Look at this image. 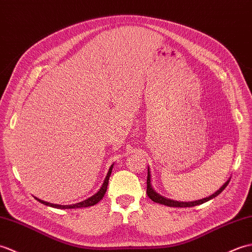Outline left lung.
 <instances>
[{"instance_id": "obj_1", "label": "left lung", "mask_w": 252, "mask_h": 252, "mask_svg": "<svg viewBox=\"0 0 252 252\" xmlns=\"http://www.w3.org/2000/svg\"><path fill=\"white\" fill-rule=\"evenodd\" d=\"M230 179L231 178H228V180L224 184H223V186L219 189H218L217 192H215L214 194L210 195V196H208V197L198 199V200H193V202H178V200H173V199H170V198L164 197L163 195H160V194H158V192L155 191L154 188L152 187V182H151V171H150V168L148 167L147 193H148V196L151 199H152L154 203L161 204V205H165V206H169V207H182V208H184V207H194V206H197V205H200V204H204L206 202H208V200L217 197L218 195H219L223 191V189L226 188L228 182H230Z\"/></svg>"}]
</instances>
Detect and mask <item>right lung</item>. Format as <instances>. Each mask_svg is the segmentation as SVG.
Returning a JSON list of instances; mask_svg holds the SVG:
<instances>
[{
  "label": "right lung",
  "instance_id": "right-lung-1",
  "mask_svg": "<svg viewBox=\"0 0 252 252\" xmlns=\"http://www.w3.org/2000/svg\"><path fill=\"white\" fill-rule=\"evenodd\" d=\"M113 166L114 164H112L111 167L109 168V171L107 173V176H105L104 180H103V183L101 188L99 189V191L94 194L93 196L88 197L87 199L83 200V202H80V203H76V204H72V205H57V204H52V203H47V202H44V200L37 198V197H34L36 200H38V202L46 205V206H49V207H54V208H58V209H74V208H84V207H89V206H94L96 205L97 203H99L100 200L102 199V197L104 196L105 192H107V189H108V184H109V179H110V176H111V172H112V169H113Z\"/></svg>",
  "mask_w": 252,
  "mask_h": 252
}]
</instances>
